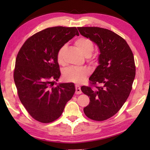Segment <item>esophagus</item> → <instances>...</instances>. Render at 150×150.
<instances>
[{
    "instance_id": "34e87169",
    "label": "esophagus",
    "mask_w": 150,
    "mask_h": 150,
    "mask_svg": "<svg viewBox=\"0 0 150 150\" xmlns=\"http://www.w3.org/2000/svg\"><path fill=\"white\" fill-rule=\"evenodd\" d=\"M81 93H82V91L81 90V87H79V85H75V93L77 95H79Z\"/></svg>"
}]
</instances>
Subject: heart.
Returning a JSON list of instances; mask_svg holds the SVG:
<instances>
[{
    "instance_id": "b5f03b06",
    "label": "heart",
    "mask_w": 150,
    "mask_h": 150,
    "mask_svg": "<svg viewBox=\"0 0 150 150\" xmlns=\"http://www.w3.org/2000/svg\"><path fill=\"white\" fill-rule=\"evenodd\" d=\"M75 44L80 50L88 59L91 60V54L95 49V45L90 38L87 37H80L75 40ZM67 46L63 45L57 50L56 58L57 62L60 65L64 64V54ZM90 70L87 67H71L65 69L63 72V78L68 82L82 83L85 80L86 77L89 75Z\"/></svg>"
}]
</instances>
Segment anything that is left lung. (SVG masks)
Segmentation results:
<instances>
[{"instance_id": "8db88e82", "label": "left lung", "mask_w": 150, "mask_h": 150, "mask_svg": "<svg viewBox=\"0 0 150 150\" xmlns=\"http://www.w3.org/2000/svg\"><path fill=\"white\" fill-rule=\"evenodd\" d=\"M80 34L99 47V65L81 89L90 103L83 109L88 118L103 121L118 112L128 98L136 75L133 53L123 38L98 27H78ZM100 84V86H98Z\"/></svg>"}]
</instances>
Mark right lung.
<instances>
[{"label": "right lung", "instance_id": "right-lung-1", "mask_svg": "<svg viewBox=\"0 0 150 150\" xmlns=\"http://www.w3.org/2000/svg\"><path fill=\"white\" fill-rule=\"evenodd\" d=\"M79 35L76 27L55 26L35 33L24 43L16 59L14 80L20 100L35 120L50 123L59 118L74 95L73 83L54 87L61 73L59 48Z\"/></svg>", "mask_w": 150, "mask_h": 150}]
</instances>
